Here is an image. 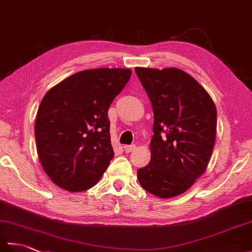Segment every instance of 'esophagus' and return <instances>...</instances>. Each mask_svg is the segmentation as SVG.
I'll list each match as a JSON object with an SVG mask.
<instances>
[{
    "mask_svg": "<svg viewBox=\"0 0 252 252\" xmlns=\"http://www.w3.org/2000/svg\"><path fill=\"white\" fill-rule=\"evenodd\" d=\"M135 147H136V146L134 145V144H132V145H126V146H125V152H126V153H131V152L134 151Z\"/></svg>",
    "mask_w": 252,
    "mask_h": 252,
    "instance_id": "esophagus-1",
    "label": "esophagus"
}]
</instances>
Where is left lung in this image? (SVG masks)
I'll return each instance as SVG.
<instances>
[{"label": "left lung", "mask_w": 252, "mask_h": 252, "mask_svg": "<svg viewBox=\"0 0 252 252\" xmlns=\"http://www.w3.org/2000/svg\"><path fill=\"white\" fill-rule=\"evenodd\" d=\"M154 110L151 161L137 170L144 189L183 194L205 172L216 141L217 109L206 90L176 68H135Z\"/></svg>", "instance_id": "8db88e82"}]
</instances>
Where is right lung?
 Segmentation results:
<instances>
[{
  "label": "right lung",
  "instance_id": "right-lung-1",
  "mask_svg": "<svg viewBox=\"0 0 252 252\" xmlns=\"http://www.w3.org/2000/svg\"><path fill=\"white\" fill-rule=\"evenodd\" d=\"M130 78V69L84 70L45 94L35 118V143L42 167L56 185L87 190L108 168L114 158L108 109Z\"/></svg>",
  "mask_w": 252,
  "mask_h": 252
}]
</instances>
